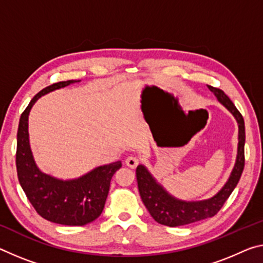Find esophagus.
I'll use <instances>...</instances> for the list:
<instances>
[{"label":"esophagus","instance_id":"esophagus-1","mask_svg":"<svg viewBox=\"0 0 263 263\" xmlns=\"http://www.w3.org/2000/svg\"><path fill=\"white\" fill-rule=\"evenodd\" d=\"M125 164H126V166H128L130 168H136L137 165L139 164V160L138 158L137 157H128L126 160H125Z\"/></svg>","mask_w":263,"mask_h":263}]
</instances>
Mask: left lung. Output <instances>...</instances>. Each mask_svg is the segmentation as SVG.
Segmentation results:
<instances>
[{
    "label": "left lung",
    "instance_id": "obj_1",
    "mask_svg": "<svg viewBox=\"0 0 263 263\" xmlns=\"http://www.w3.org/2000/svg\"><path fill=\"white\" fill-rule=\"evenodd\" d=\"M207 86L215 95L218 101L235 117L236 122L239 124V144H237V156L234 168H233L226 184L214 197L201 200V201H184V200H179L167 193V191L160 184H158L145 166H137L136 176L141 200L152 218L158 223L165 224V226H184V224L197 222L200 220L214 216L221 210L223 203L234 191L245 167L246 133L243 117L222 90L211 85Z\"/></svg>",
    "mask_w": 263,
    "mask_h": 263
}]
</instances>
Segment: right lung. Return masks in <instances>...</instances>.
I'll return each instance as SVG.
<instances>
[{"label":"right lung","mask_w":263,"mask_h":263,"mask_svg":"<svg viewBox=\"0 0 263 263\" xmlns=\"http://www.w3.org/2000/svg\"><path fill=\"white\" fill-rule=\"evenodd\" d=\"M79 81L58 82L40 91L21 115L17 131L16 168L18 181L35 211L48 221L65 226H84L102 214L114 174L122 161L99 166L72 180H61L37 167L29 144L28 117L42 96Z\"/></svg>","instance_id":"obj_1"}]
</instances>
